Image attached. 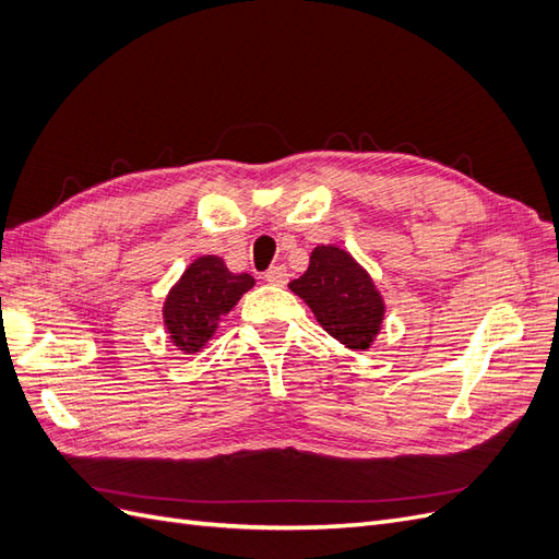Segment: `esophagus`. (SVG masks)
<instances>
[{"instance_id":"1","label":"esophagus","mask_w":559,"mask_h":559,"mask_svg":"<svg viewBox=\"0 0 559 559\" xmlns=\"http://www.w3.org/2000/svg\"><path fill=\"white\" fill-rule=\"evenodd\" d=\"M263 280H265L267 284L284 286L286 282H289V273H286V267H284V265H273V267H270V270H265Z\"/></svg>"}]
</instances>
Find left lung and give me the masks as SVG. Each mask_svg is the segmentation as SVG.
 <instances>
[{
    "label": "left lung",
    "instance_id": "obj_1",
    "mask_svg": "<svg viewBox=\"0 0 559 559\" xmlns=\"http://www.w3.org/2000/svg\"><path fill=\"white\" fill-rule=\"evenodd\" d=\"M289 289L308 302L317 321L349 349H368L380 331L384 302L373 280L337 247H317L306 275Z\"/></svg>",
    "mask_w": 559,
    "mask_h": 559
}]
</instances>
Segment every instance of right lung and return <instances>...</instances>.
I'll use <instances>...</instances> for the list:
<instances>
[{"label": "right lung", "instance_id": "right-lung-1", "mask_svg": "<svg viewBox=\"0 0 559 559\" xmlns=\"http://www.w3.org/2000/svg\"><path fill=\"white\" fill-rule=\"evenodd\" d=\"M253 286V277L233 275L218 257H200L181 275L165 300V326L173 343L183 352H198L205 345L218 319Z\"/></svg>", "mask_w": 559, "mask_h": 559}]
</instances>
